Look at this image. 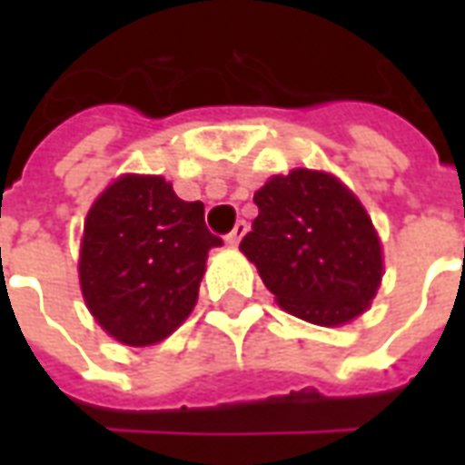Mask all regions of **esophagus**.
Masks as SVG:
<instances>
[{
    "label": "esophagus",
    "instance_id": "1",
    "mask_svg": "<svg viewBox=\"0 0 465 465\" xmlns=\"http://www.w3.org/2000/svg\"><path fill=\"white\" fill-rule=\"evenodd\" d=\"M246 232H249V223L236 222V226L232 229V233H226V243H229V246H239V242H242V236Z\"/></svg>",
    "mask_w": 465,
    "mask_h": 465
}]
</instances>
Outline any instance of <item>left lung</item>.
<instances>
[{"label": "left lung", "mask_w": 465, "mask_h": 465, "mask_svg": "<svg viewBox=\"0 0 465 465\" xmlns=\"http://www.w3.org/2000/svg\"><path fill=\"white\" fill-rule=\"evenodd\" d=\"M242 239L266 289L303 322L339 326L366 312L383 273L381 243L359 199L331 173L296 169L253 193Z\"/></svg>", "instance_id": "8db88e82"}]
</instances>
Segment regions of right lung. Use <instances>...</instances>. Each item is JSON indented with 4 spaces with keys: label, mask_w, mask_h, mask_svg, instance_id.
<instances>
[{
    "label": "right lung",
    "mask_w": 465,
    "mask_h": 465,
    "mask_svg": "<svg viewBox=\"0 0 465 465\" xmlns=\"http://www.w3.org/2000/svg\"><path fill=\"white\" fill-rule=\"evenodd\" d=\"M202 202H182L162 176H122L84 222L79 282L116 341L149 346L192 313L209 249Z\"/></svg>",
    "instance_id": "obj_1"
}]
</instances>
